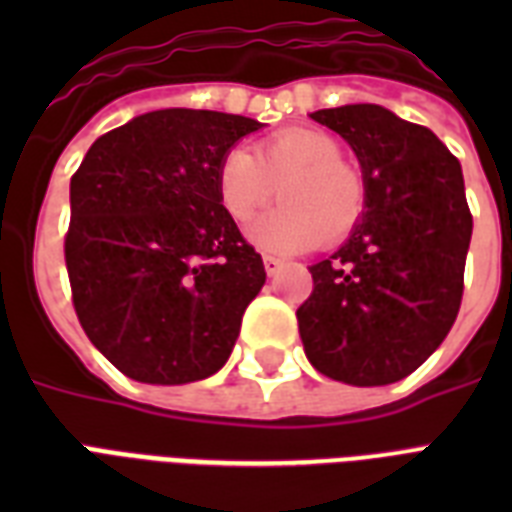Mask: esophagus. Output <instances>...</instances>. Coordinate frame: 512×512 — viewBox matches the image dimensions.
<instances>
[{"label":"esophagus","instance_id":"1","mask_svg":"<svg viewBox=\"0 0 512 512\" xmlns=\"http://www.w3.org/2000/svg\"><path fill=\"white\" fill-rule=\"evenodd\" d=\"M263 265H265V273H268V276H276V273L284 268V263H281L279 257H273V255H263Z\"/></svg>","mask_w":512,"mask_h":512}]
</instances>
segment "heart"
<instances>
[{
    "label": "heart",
    "mask_w": 512,
    "mask_h": 512,
    "mask_svg": "<svg viewBox=\"0 0 512 512\" xmlns=\"http://www.w3.org/2000/svg\"><path fill=\"white\" fill-rule=\"evenodd\" d=\"M281 204L252 225V239L271 249L340 244L364 215V180L345 164L342 143L324 130L289 127L231 151L217 167V201L233 223H247L273 196Z\"/></svg>",
    "instance_id": "obj_1"
}]
</instances>
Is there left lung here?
<instances>
[{
    "mask_svg": "<svg viewBox=\"0 0 512 512\" xmlns=\"http://www.w3.org/2000/svg\"><path fill=\"white\" fill-rule=\"evenodd\" d=\"M311 119L356 151L366 212L335 255L311 265L313 292L297 308L305 356L348 385L404 380L460 311L473 233L460 162L428 127L372 103Z\"/></svg>",
    "mask_w": 512,
    "mask_h": 512,
    "instance_id": "1",
    "label": "left lung"
}]
</instances>
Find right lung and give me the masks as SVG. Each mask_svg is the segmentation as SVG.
Returning a JSON list of instances; mask_svg holds the SVG:
<instances>
[{
  "mask_svg": "<svg viewBox=\"0 0 512 512\" xmlns=\"http://www.w3.org/2000/svg\"><path fill=\"white\" fill-rule=\"evenodd\" d=\"M263 124L164 108L100 135L71 177L66 268L84 335L127 377L204 380L265 284L215 191L228 148Z\"/></svg>",
  "mask_w": 512,
  "mask_h": 512,
  "instance_id": "obj_1",
  "label": "right lung"
}]
</instances>
